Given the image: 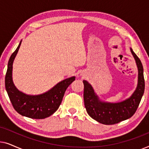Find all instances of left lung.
<instances>
[{"label": "left lung", "instance_id": "left-lung-1", "mask_svg": "<svg viewBox=\"0 0 149 149\" xmlns=\"http://www.w3.org/2000/svg\"><path fill=\"white\" fill-rule=\"evenodd\" d=\"M136 60L138 70V85L129 98L120 102L111 103L101 101L95 93L93 87L87 81L84 84V103L88 115L99 123L104 125H113L129 119L136 113L144 91V79L143 66L141 61L130 48Z\"/></svg>", "mask_w": 149, "mask_h": 149}]
</instances>
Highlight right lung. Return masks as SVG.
I'll list each match as a JSON object with an SVG mask.
<instances>
[{
	"label": "right lung",
	"instance_id": "obj_1",
	"mask_svg": "<svg viewBox=\"0 0 149 149\" xmlns=\"http://www.w3.org/2000/svg\"><path fill=\"white\" fill-rule=\"evenodd\" d=\"M19 45L10 57L5 75V88L14 109L22 116L31 119H41L53 115L58 109L68 87L75 80V77L64 79L42 94L27 95L19 91L12 79L13 63L17 55Z\"/></svg>",
	"mask_w": 149,
	"mask_h": 149
}]
</instances>
